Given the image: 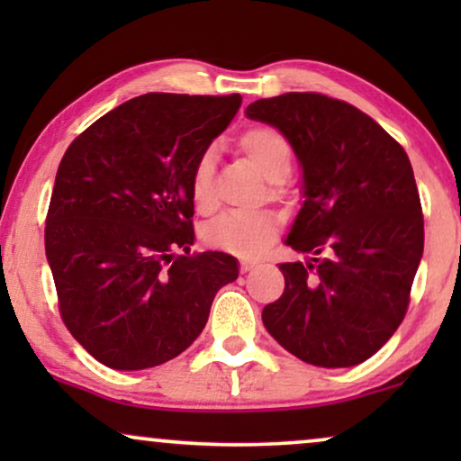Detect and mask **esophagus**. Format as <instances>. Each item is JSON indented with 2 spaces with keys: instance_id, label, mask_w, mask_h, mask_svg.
Segmentation results:
<instances>
[{
  "instance_id": "1",
  "label": "esophagus",
  "mask_w": 461,
  "mask_h": 461,
  "mask_svg": "<svg viewBox=\"0 0 461 461\" xmlns=\"http://www.w3.org/2000/svg\"><path fill=\"white\" fill-rule=\"evenodd\" d=\"M256 267V262H241V273H248V270H251Z\"/></svg>"
}]
</instances>
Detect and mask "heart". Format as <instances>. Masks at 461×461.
Returning <instances> with one entry per match:
<instances>
[{
  "mask_svg": "<svg viewBox=\"0 0 461 461\" xmlns=\"http://www.w3.org/2000/svg\"><path fill=\"white\" fill-rule=\"evenodd\" d=\"M239 149L254 163L264 178L283 182L292 172L294 147L289 138L273 125H254L239 136ZM191 199L199 213H210L216 207L213 191V161L205 150L194 161L191 172ZM279 235V220L267 212H229L205 224L203 239L210 248L229 254L254 258Z\"/></svg>",
  "mask_w": 461,
  "mask_h": 461,
  "instance_id": "obj_1",
  "label": "heart"
}]
</instances>
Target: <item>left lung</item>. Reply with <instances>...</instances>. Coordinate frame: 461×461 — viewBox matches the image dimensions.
Instances as JSON below:
<instances>
[{"label":"left lung","mask_w":461,"mask_h":461,"mask_svg":"<svg viewBox=\"0 0 461 461\" xmlns=\"http://www.w3.org/2000/svg\"><path fill=\"white\" fill-rule=\"evenodd\" d=\"M248 117L279 128L304 172L287 245L311 262L279 264L285 292L262 321L317 367L374 357L405 319L424 251V213L405 149L344 100L319 92L260 98Z\"/></svg>","instance_id":"left-lung-1"}]
</instances>
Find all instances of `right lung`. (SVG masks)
I'll list each match as a JSON object with an SVG mask.
<instances>
[{
  "label": "right lung",
  "instance_id": "1",
  "mask_svg": "<svg viewBox=\"0 0 461 461\" xmlns=\"http://www.w3.org/2000/svg\"><path fill=\"white\" fill-rule=\"evenodd\" d=\"M239 106V94L150 92L94 122L62 157L46 256L62 323L106 367L178 357L239 276L224 251L191 254L193 166Z\"/></svg>",
  "mask_w": 461,
  "mask_h": 461
}]
</instances>
